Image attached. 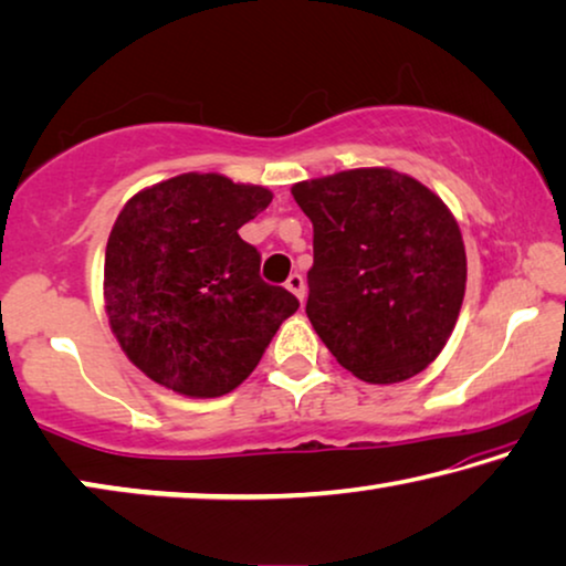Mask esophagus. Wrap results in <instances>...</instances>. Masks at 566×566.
<instances>
[{"label": "esophagus", "instance_id": "34e87169", "mask_svg": "<svg viewBox=\"0 0 566 566\" xmlns=\"http://www.w3.org/2000/svg\"><path fill=\"white\" fill-rule=\"evenodd\" d=\"M285 289H289L298 301H303V293H306V283H303V277L298 273H293V275H289V281H285Z\"/></svg>", "mask_w": 566, "mask_h": 566}]
</instances>
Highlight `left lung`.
<instances>
[{
	"label": "left lung",
	"instance_id": "obj_1",
	"mask_svg": "<svg viewBox=\"0 0 566 566\" xmlns=\"http://www.w3.org/2000/svg\"><path fill=\"white\" fill-rule=\"evenodd\" d=\"M314 224L308 322L355 378L390 385L426 370L460 318L467 255L444 201L392 168L293 184Z\"/></svg>",
	"mask_w": 566,
	"mask_h": 566
}]
</instances>
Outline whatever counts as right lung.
I'll return each mask as SVG.
<instances>
[{
    "instance_id": "add662e5",
    "label": "right lung",
    "mask_w": 566,
    "mask_h": 566,
    "mask_svg": "<svg viewBox=\"0 0 566 566\" xmlns=\"http://www.w3.org/2000/svg\"><path fill=\"white\" fill-rule=\"evenodd\" d=\"M273 191L181 174L129 199L104 252V308L137 370L186 398H219L255 370L298 301L260 277L237 234Z\"/></svg>"
}]
</instances>
